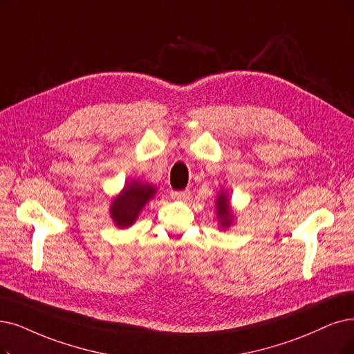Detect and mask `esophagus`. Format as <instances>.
<instances>
[{
  "instance_id": "34e87169",
  "label": "esophagus",
  "mask_w": 354,
  "mask_h": 354,
  "mask_svg": "<svg viewBox=\"0 0 354 354\" xmlns=\"http://www.w3.org/2000/svg\"><path fill=\"white\" fill-rule=\"evenodd\" d=\"M171 197L176 201H186L190 197V192L189 190H176V192H171Z\"/></svg>"
}]
</instances>
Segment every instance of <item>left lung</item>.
<instances>
[{"instance_id": "8db88e82", "label": "left lung", "mask_w": 354, "mask_h": 354, "mask_svg": "<svg viewBox=\"0 0 354 354\" xmlns=\"http://www.w3.org/2000/svg\"><path fill=\"white\" fill-rule=\"evenodd\" d=\"M216 215H218V221H219L221 228L226 230L232 225L234 214L231 212L228 194H226L223 190L219 193L218 199H216Z\"/></svg>"}]
</instances>
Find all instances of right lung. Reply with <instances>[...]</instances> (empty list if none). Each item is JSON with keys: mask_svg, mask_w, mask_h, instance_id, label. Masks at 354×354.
Segmentation results:
<instances>
[{"mask_svg": "<svg viewBox=\"0 0 354 354\" xmlns=\"http://www.w3.org/2000/svg\"><path fill=\"white\" fill-rule=\"evenodd\" d=\"M157 193L152 185L140 181L126 183L123 190L110 205V216L118 228H129L139 216L140 210Z\"/></svg>", "mask_w": 354, "mask_h": 354, "instance_id": "obj_1", "label": "right lung"}]
</instances>
